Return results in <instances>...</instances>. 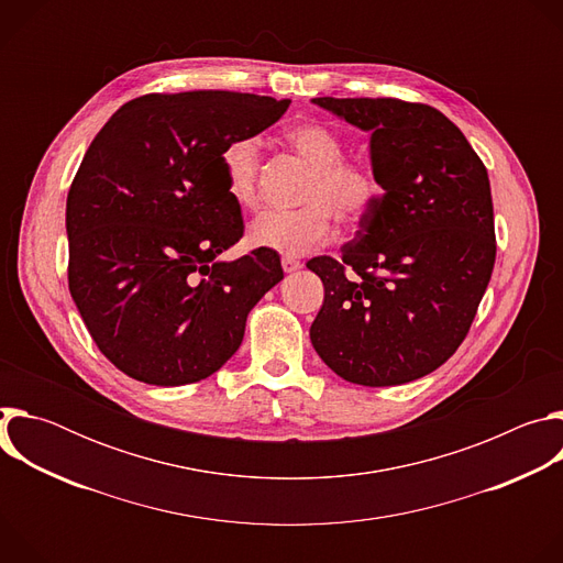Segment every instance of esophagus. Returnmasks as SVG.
Masks as SVG:
<instances>
[{"label": "esophagus", "mask_w": 563, "mask_h": 563, "mask_svg": "<svg viewBox=\"0 0 563 563\" xmlns=\"http://www.w3.org/2000/svg\"><path fill=\"white\" fill-rule=\"evenodd\" d=\"M300 267H302L300 261H296V258H291V256H285V258H283V269H285V274H294V272H298Z\"/></svg>", "instance_id": "obj_1"}]
</instances>
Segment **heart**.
<instances>
[{
	"label": "heart",
	"instance_id": "obj_1",
	"mask_svg": "<svg viewBox=\"0 0 563 563\" xmlns=\"http://www.w3.org/2000/svg\"><path fill=\"white\" fill-rule=\"evenodd\" d=\"M285 142L311 167L296 211H267L247 229V243L285 256H302L320 247L332 231V216L343 227L361 224L380 198L376 174L345 159L343 137L318 120L285 129ZM222 169L231 200L254 209L258 205L261 144L256 137H235L222 151Z\"/></svg>",
	"mask_w": 563,
	"mask_h": 563
}]
</instances>
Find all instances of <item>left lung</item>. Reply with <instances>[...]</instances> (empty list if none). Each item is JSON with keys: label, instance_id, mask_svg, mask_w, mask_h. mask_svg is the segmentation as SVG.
<instances>
[{"label": "left lung", "instance_id": "8db88e82", "mask_svg": "<svg viewBox=\"0 0 563 563\" xmlns=\"http://www.w3.org/2000/svg\"><path fill=\"white\" fill-rule=\"evenodd\" d=\"M369 131L383 189L341 258L318 256L325 300L309 339L341 378L417 380L463 343L495 267L488 172L441 111L394 98H313Z\"/></svg>", "mask_w": 563, "mask_h": 563}]
</instances>
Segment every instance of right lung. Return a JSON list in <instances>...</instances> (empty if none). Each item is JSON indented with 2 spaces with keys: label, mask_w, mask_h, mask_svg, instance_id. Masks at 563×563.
I'll return each mask as SVG.
<instances>
[{
  "label": "right lung",
  "mask_w": 563,
  "mask_h": 563,
  "mask_svg": "<svg viewBox=\"0 0 563 563\" xmlns=\"http://www.w3.org/2000/svg\"><path fill=\"white\" fill-rule=\"evenodd\" d=\"M289 100L233 91L142 96L91 142L66 198L68 289L100 352L148 385H187L240 347L280 256L220 254L243 238L222 151Z\"/></svg>",
  "instance_id": "right-lung-1"
}]
</instances>
